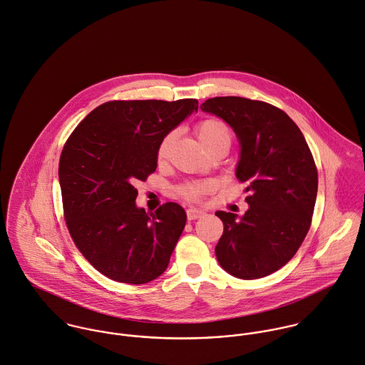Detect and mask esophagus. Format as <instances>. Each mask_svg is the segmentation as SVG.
Instances as JSON below:
<instances>
[{
	"label": "esophagus",
	"mask_w": 365,
	"mask_h": 365,
	"mask_svg": "<svg viewBox=\"0 0 365 365\" xmlns=\"http://www.w3.org/2000/svg\"><path fill=\"white\" fill-rule=\"evenodd\" d=\"M204 215V211L198 210V208H188L187 210V218L188 221H194V220H198Z\"/></svg>",
	"instance_id": "1"
}]
</instances>
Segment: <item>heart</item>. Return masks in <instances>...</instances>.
<instances>
[{
  "label": "heart",
  "instance_id": "heart-1",
  "mask_svg": "<svg viewBox=\"0 0 365 365\" xmlns=\"http://www.w3.org/2000/svg\"><path fill=\"white\" fill-rule=\"evenodd\" d=\"M195 131H197V137H198L201 145L205 150L218 143L231 144L230 128L227 127L225 123H222L221 120L207 119L197 125ZM175 137H177V131H170L163 137V140L160 141L158 148H157V160L158 161H164L168 157L170 148H171ZM202 190H204L202 187L191 184V185H185L181 190V194L188 200H197L198 195L202 192Z\"/></svg>",
  "mask_w": 365,
  "mask_h": 365
}]
</instances>
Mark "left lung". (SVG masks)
<instances>
[{
    "instance_id": "obj_1",
    "label": "left lung",
    "mask_w": 365,
    "mask_h": 365,
    "mask_svg": "<svg viewBox=\"0 0 365 365\" xmlns=\"http://www.w3.org/2000/svg\"><path fill=\"white\" fill-rule=\"evenodd\" d=\"M201 110L234 130L241 148L235 175L250 192L242 217L215 212L224 222L217 259L238 279L264 277L294 256L310 228L319 181L313 155L296 123L269 103L222 96Z\"/></svg>"
}]
</instances>
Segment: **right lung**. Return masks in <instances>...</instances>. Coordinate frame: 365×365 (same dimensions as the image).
<instances>
[{"instance_id": "add662e5", "label": "right lung", "mask_w": 365, "mask_h": 365, "mask_svg": "<svg viewBox=\"0 0 365 365\" xmlns=\"http://www.w3.org/2000/svg\"><path fill=\"white\" fill-rule=\"evenodd\" d=\"M197 110L195 99L108 102L68 138L59 161L66 225L82 255L109 279L143 284L168 267L187 214L175 202L145 212L134 185L155 171L163 137Z\"/></svg>"}]
</instances>
